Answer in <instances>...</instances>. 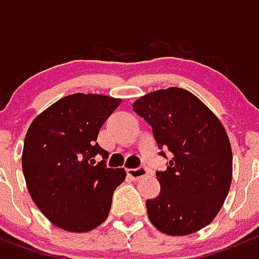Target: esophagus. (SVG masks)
<instances>
[{
    "label": "esophagus",
    "instance_id": "esophagus-1",
    "mask_svg": "<svg viewBox=\"0 0 259 259\" xmlns=\"http://www.w3.org/2000/svg\"><path fill=\"white\" fill-rule=\"evenodd\" d=\"M126 172H127V176H129L132 180H139L141 177H143L147 175V169H146L145 167L129 168Z\"/></svg>",
    "mask_w": 259,
    "mask_h": 259
}]
</instances>
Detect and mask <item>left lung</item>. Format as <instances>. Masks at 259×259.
I'll list each match as a JSON object with an SVG mask.
<instances>
[{
  "label": "left lung",
  "mask_w": 259,
  "mask_h": 259,
  "mask_svg": "<svg viewBox=\"0 0 259 259\" xmlns=\"http://www.w3.org/2000/svg\"><path fill=\"white\" fill-rule=\"evenodd\" d=\"M133 109L152 127L159 152L169 161L156 172L160 193L146 201L156 229L170 236L194 233L215 219L232 181V150L215 114L179 87L147 94Z\"/></svg>",
  "instance_id": "8db88e82"
}]
</instances>
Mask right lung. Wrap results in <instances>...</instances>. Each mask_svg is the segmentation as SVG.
<instances>
[{
  "label": "right lung",
  "mask_w": 259,
  "mask_h": 259,
  "mask_svg": "<svg viewBox=\"0 0 259 259\" xmlns=\"http://www.w3.org/2000/svg\"><path fill=\"white\" fill-rule=\"evenodd\" d=\"M121 99L73 94L36 117L24 138L22 168L31 198L46 218L69 232H89L108 218L123 168H108L98 134ZM103 160L95 164L93 157Z\"/></svg>",
  "instance_id": "add662e5"
}]
</instances>
